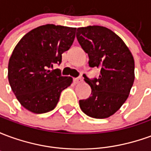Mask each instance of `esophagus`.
Here are the masks:
<instances>
[{
	"label": "esophagus",
	"mask_w": 151,
	"mask_h": 151,
	"mask_svg": "<svg viewBox=\"0 0 151 151\" xmlns=\"http://www.w3.org/2000/svg\"><path fill=\"white\" fill-rule=\"evenodd\" d=\"M82 81V80L81 78H77L73 79V82H74V83H76V84H78V83H80Z\"/></svg>",
	"instance_id": "obj_1"
}]
</instances>
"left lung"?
Instances as JSON below:
<instances>
[{"label":"left lung","mask_w":151,"mask_h":151,"mask_svg":"<svg viewBox=\"0 0 151 151\" xmlns=\"http://www.w3.org/2000/svg\"><path fill=\"white\" fill-rule=\"evenodd\" d=\"M77 31V39L88 54L90 67L100 69L98 79L83 75L91 88V96L79 100V106L88 116L108 118L129 95L135 78L133 56L123 40L108 28L89 26Z\"/></svg>","instance_id":"obj_1"}]
</instances>
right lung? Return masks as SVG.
<instances>
[{"label":"right lung","instance_id":"add662e5","mask_svg":"<svg viewBox=\"0 0 151 151\" xmlns=\"http://www.w3.org/2000/svg\"><path fill=\"white\" fill-rule=\"evenodd\" d=\"M75 27L47 24L29 31L13 51L8 65L9 85L18 102L35 114L53 110L63 90L72 84L53 65L62 61V53L70 48Z\"/></svg>","mask_w":151,"mask_h":151}]
</instances>
